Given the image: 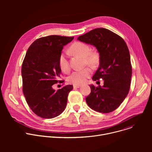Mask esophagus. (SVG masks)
I'll return each mask as SVG.
<instances>
[{
	"mask_svg": "<svg viewBox=\"0 0 152 152\" xmlns=\"http://www.w3.org/2000/svg\"><path fill=\"white\" fill-rule=\"evenodd\" d=\"M73 88H74L75 89L79 88H80V85H73Z\"/></svg>",
	"mask_w": 152,
	"mask_h": 152,
	"instance_id": "34e87169",
	"label": "esophagus"
}]
</instances>
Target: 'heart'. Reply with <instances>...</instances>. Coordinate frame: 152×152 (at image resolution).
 Returning a JSON list of instances; mask_svg holds the SVG:
<instances>
[{
	"instance_id": "1",
	"label": "heart",
	"mask_w": 152,
	"mask_h": 152,
	"mask_svg": "<svg viewBox=\"0 0 152 152\" xmlns=\"http://www.w3.org/2000/svg\"><path fill=\"white\" fill-rule=\"evenodd\" d=\"M70 50L75 55H77L83 59L84 64H87L91 67H96L99 63L100 56L96 51H92L90 47L82 42H76L70 46ZM59 66L64 72L70 70V65L67 54L65 52L61 53L59 57ZM92 73L89 67H86L81 70H76L68 77V82L75 85H82L86 82Z\"/></svg>"
}]
</instances>
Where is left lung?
Returning a JSON list of instances; mask_svg holds the SVG:
<instances>
[{
  "instance_id": "obj_1",
  "label": "left lung",
  "mask_w": 152,
  "mask_h": 152,
  "mask_svg": "<svg viewBox=\"0 0 152 152\" xmlns=\"http://www.w3.org/2000/svg\"><path fill=\"white\" fill-rule=\"evenodd\" d=\"M77 39L97 49L100 64L92 79L104 80L102 86L90 85L91 93L86 97V103L97 112L111 113L127 97L131 86L132 66L126 43L119 35L102 28L93 29Z\"/></svg>"
}]
</instances>
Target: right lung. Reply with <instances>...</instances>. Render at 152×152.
<instances>
[{
    "mask_svg": "<svg viewBox=\"0 0 152 152\" xmlns=\"http://www.w3.org/2000/svg\"><path fill=\"white\" fill-rule=\"evenodd\" d=\"M73 38L59 35L42 37L32 42L26 52L21 67L23 91L32 111L41 118L56 117L67 106L73 85L58 91L52 85L58 82L61 73L59 57L63 47Z\"/></svg>",
    "mask_w": 152,
    "mask_h": 152,
    "instance_id": "right-lung-1",
    "label": "right lung"
}]
</instances>
